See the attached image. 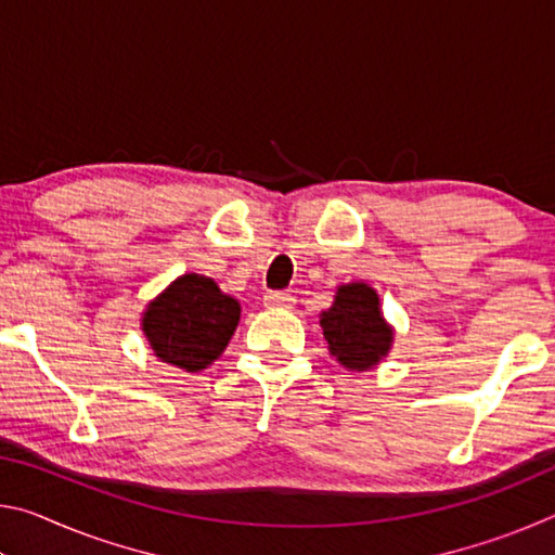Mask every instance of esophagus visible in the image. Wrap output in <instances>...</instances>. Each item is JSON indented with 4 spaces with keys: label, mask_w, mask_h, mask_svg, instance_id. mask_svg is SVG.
<instances>
[{
    "label": "esophagus",
    "mask_w": 555,
    "mask_h": 555,
    "mask_svg": "<svg viewBox=\"0 0 555 555\" xmlns=\"http://www.w3.org/2000/svg\"><path fill=\"white\" fill-rule=\"evenodd\" d=\"M267 308H291L294 306V296L286 294V291H269L264 296Z\"/></svg>",
    "instance_id": "esophagus-1"
}]
</instances>
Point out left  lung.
Segmentation results:
<instances>
[{
  "label": "left lung",
  "instance_id": "obj_1",
  "mask_svg": "<svg viewBox=\"0 0 555 555\" xmlns=\"http://www.w3.org/2000/svg\"><path fill=\"white\" fill-rule=\"evenodd\" d=\"M331 352L347 370H372L391 345V327L379 313V298L367 284L337 288L333 308L321 315Z\"/></svg>",
  "mask_w": 555,
  "mask_h": 555
}]
</instances>
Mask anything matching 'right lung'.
I'll return each instance as SVG.
<instances>
[{
  "label": "right lung",
  "mask_w": 555,
  "mask_h": 555,
  "mask_svg": "<svg viewBox=\"0 0 555 555\" xmlns=\"http://www.w3.org/2000/svg\"><path fill=\"white\" fill-rule=\"evenodd\" d=\"M240 321V304L224 296L212 279H176L144 313V333L158 360L185 372L218 360Z\"/></svg>",
  "instance_id": "1"
}]
</instances>
